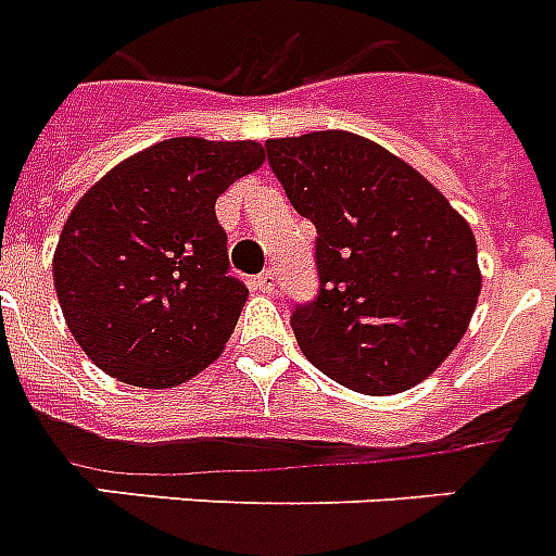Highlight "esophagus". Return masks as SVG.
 <instances>
[{
  "mask_svg": "<svg viewBox=\"0 0 556 556\" xmlns=\"http://www.w3.org/2000/svg\"><path fill=\"white\" fill-rule=\"evenodd\" d=\"M251 286H254V291L260 293H274V288H277V274H274V270H263L260 277H254Z\"/></svg>",
  "mask_w": 556,
  "mask_h": 556,
  "instance_id": "esophagus-1",
  "label": "esophagus"
}]
</instances>
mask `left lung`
<instances>
[{"label":"left lung","instance_id":"obj_1","mask_svg":"<svg viewBox=\"0 0 556 556\" xmlns=\"http://www.w3.org/2000/svg\"><path fill=\"white\" fill-rule=\"evenodd\" d=\"M265 148L296 214L317 225L319 296L291 314L302 354L359 394L431 377L480 296L471 225L408 162L349 130Z\"/></svg>","mask_w":556,"mask_h":556}]
</instances>
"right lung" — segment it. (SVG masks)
Here are the masks:
<instances>
[{"label":"right lung","mask_w":556,"mask_h":556,"mask_svg":"<svg viewBox=\"0 0 556 556\" xmlns=\"http://www.w3.org/2000/svg\"><path fill=\"white\" fill-rule=\"evenodd\" d=\"M263 162L254 139H165L76 202L53 251V286L93 365L128 386L174 388L223 354L248 288L228 277L214 205Z\"/></svg>","instance_id":"1"}]
</instances>
